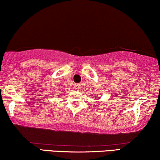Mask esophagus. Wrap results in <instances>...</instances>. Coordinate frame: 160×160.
I'll list each match as a JSON object with an SVG mask.
<instances>
[{
    "mask_svg": "<svg viewBox=\"0 0 160 160\" xmlns=\"http://www.w3.org/2000/svg\"><path fill=\"white\" fill-rule=\"evenodd\" d=\"M74 88H75V89H76L77 91H78L80 89L81 85H78V84H75V85H74Z\"/></svg>",
    "mask_w": 160,
    "mask_h": 160,
    "instance_id": "obj_1",
    "label": "esophagus"
}]
</instances>
